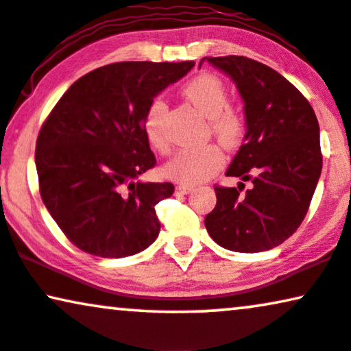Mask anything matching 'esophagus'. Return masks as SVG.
<instances>
[{"label": "esophagus", "instance_id": "obj_1", "mask_svg": "<svg viewBox=\"0 0 351 351\" xmlns=\"http://www.w3.org/2000/svg\"><path fill=\"white\" fill-rule=\"evenodd\" d=\"M189 193H193V188H189V186H176V194L184 196V194H189Z\"/></svg>", "mask_w": 351, "mask_h": 351}]
</instances>
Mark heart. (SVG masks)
I'll use <instances>...</instances> for the list:
<instances>
[{
  "instance_id": "1",
  "label": "heart",
  "mask_w": 351,
  "mask_h": 351,
  "mask_svg": "<svg viewBox=\"0 0 351 351\" xmlns=\"http://www.w3.org/2000/svg\"><path fill=\"white\" fill-rule=\"evenodd\" d=\"M183 94L204 117L210 118V128L220 143L234 145L243 134V118L237 110L228 106V94L223 82L210 74H202L186 84ZM167 104L154 99L144 117V134L155 150L168 152L165 132ZM225 155L215 144L180 150L163 168L168 180L181 186H196L214 176L223 167Z\"/></svg>"
}]
</instances>
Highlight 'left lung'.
<instances>
[{
	"mask_svg": "<svg viewBox=\"0 0 351 351\" xmlns=\"http://www.w3.org/2000/svg\"><path fill=\"white\" fill-rule=\"evenodd\" d=\"M232 79L241 97L246 134L227 175L252 188H215L206 228L217 245L261 252L282 245L303 221L322 170L313 106L282 74L246 56H206ZM243 184V183H239Z\"/></svg>",
	"mask_w": 351,
	"mask_h": 351,
	"instance_id": "8db88e82",
	"label": "left lung"
}]
</instances>
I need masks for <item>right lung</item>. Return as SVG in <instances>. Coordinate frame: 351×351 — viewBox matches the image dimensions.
<instances>
[{
  "mask_svg": "<svg viewBox=\"0 0 351 351\" xmlns=\"http://www.w3.org/2000/svg\"><path fill=\"white\" fill-rule=\"evenodd\" d=\"M194 61H124L71 86L43 123L35 150L40 194L73 245L100 257L144 251L160 233L155 206L171 183L139 176L155 165L144 117Z\"/></svg>",
  "mask_w": 351,
  "mask_h": 351,
  "instance_id": "obj_1",
  "label": "right lung"
}]
</instances>
